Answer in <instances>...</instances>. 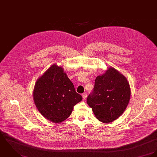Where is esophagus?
<instances>
[{
  "label": "esophagus",
  "mask_w": 157,
  "mask_h": 157,
  "mask_svg": "<svg viewBox=\"0 0 157 157\" xmlns=\"http://www.w3.org/2000/svg\"><path fill=\"white\" fill-rule=\"evenodd\" d=\"M82 98H83V99L84 100H86V99L87 98V93H83L82 94Z\"/></svg>",
  "instance_id": "34e87169"
}]
</instances>
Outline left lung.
<instances>
[{"instance_id": "8db88e82", "label": "left lung", "mask_w": 157, "mask_h": 157, "mask_svg": "<svg viewBox=\"0 0 157 157\" xmlns=\"http://www.w3.org/2000/svg\"><path fill=\"white\" fill-rule=\"evenodd\" d=\"M130 96V87L126 78L110 67L104 75L96 77L87 102L99 121L109 123L122 115L128 105Z\"/></svg>"}]
</instances>
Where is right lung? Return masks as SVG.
Here are the masks:
<instances>
[{
    "label": "right lung",
    "mask_w": 157,
    "mask_h": 157,
    "mask_svg": "<svg viewBox=\"0 0 157 157\" xmlns=\"http://www.w3.org/2000/svg\"><path fill=\"white\" fill-rule=\"evenodd\" d=\"M33 96L40 113L54 123L67 119L73 106L82 99L63 68L55 64L38 79Z\"/></svg>",
    "instance_id": "add662e5"
}]
</instances>
